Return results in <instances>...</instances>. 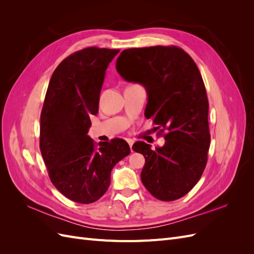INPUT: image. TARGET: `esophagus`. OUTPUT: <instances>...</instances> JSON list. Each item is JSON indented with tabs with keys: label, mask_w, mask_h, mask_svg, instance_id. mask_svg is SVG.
I'll return each mask as SVG.
<instances>
[{
	"label": "esophagus",
	"mask_w": 254,
	"mask_h": 254,
	"mask_svg": "<svg viewBox=\"0 0 254 254\" xmlns=\"http://www.w3.org/2000/svg\"><path fill=\"white\" fill-rule=\"evenodd\" d=\"M127 143L129 144V146H130V149H131V151H132V145H133L134 141H133V140H131V139H127Z\"/></svg>",
	"instance_id": "esophagus-1"
}]
</instances>
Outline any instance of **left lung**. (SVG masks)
<instances>
[{
    "instance_id": "obj_1",
    "label": "left lung",
    "mask_w": 254,
    "mask_h": 254,
    "mask_svg": "<svg viewBox=\"0 0 254 254\" xmlns=\"http://www.w3.org/2000/svg\"><path fill=\"white\" fill-rule=\"evenodd\" d=\"M117 70L129 82L145 87V117L164 134L163 147L136 142L132 149L145 158L141 180L159 200H177L201 178L207 162L211 135L209 101L201 74L182 49L157 47L124 50Z\"/></svg>"
}]
</instances>
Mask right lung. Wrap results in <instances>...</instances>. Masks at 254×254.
Returning a JSON list of instances; mask_svg holds the SVG:
<instances>
[{
  "instance_id": "1",
  "label": "right lung",
  "mask_w": 254,
  "mask_h": 254,
  "mask_svg": "<svg viewBox=\"0 0 254 254\" xmlns=\"http://www.w3.org/2000/svg\"><path fill=\"white\" fill-rule=\"evenodd\" d=\"M120 50L90 47L73 53L54 71L40 115V150L52 183L72 201L98 200L111 171L130 153L123 139L96 145L88 136L98 112L106 70Z\"/></svg>"
}]
</instances>
